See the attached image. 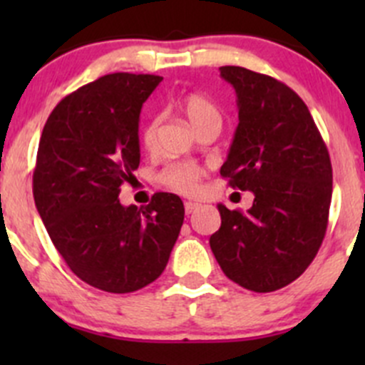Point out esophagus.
<instances>
[{"instance_id":"34e87169","label":"esophagus","mask_w":365,"mask_h":365,"mask_svg":"<svg viewBox=\"0 0 365 365\" xmlns=\"http://www.w3.org/2000/svg\"><path fill=\"white\" fill-rule=\"evenodd\" d=\"M197 208H200V203H194V201H187V203H185V213H187V215L194 213Z\"/></svg>"}]
</instances>
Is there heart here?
Here are the masks:
<instances>
[{"label": "heart", "instance_id": "1", "mask_svg": "<svg viewBox=\"0 0 365 365\" xmlns=\"http://www.w3.org/2000/svg\"><path fill=\"white\" fill-rule=\"evenodd\" d=\"M180 108H182L187 120L190 121V125L197 132L201 128L210 127V125H217V127L222 125V114H220L219 108L203 93L192 91V93L183 95L180 98ZM157 128H159V118L157 116L148 118L141 125L139 141H141L143 148L152 150L155 146ZM201 175H203L201 168L192 164V162H173V164L165 165L162 169L157 180H159L160 185H164L165 189L190 196V194H196L197 189H200Z\"/></svg>", "mask_w": 365, "mask_h": 365}]
</instances>
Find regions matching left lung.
Returning <instances> with one entry per match:
<instances>
[{
    "instance_id": "obj_1",
    "label": "left lung",
    "mask_w": 365,
    "mask_h": 365,
    "mask_svg": "<svg viewBox=\"0 0 365 365\" xmlns=\"http://www.w3.org/2000/svg\"><path fill=\"white\" fill-rule=\"evenodd\" d=\"M237 91L238 127L220 176L251 190L247 212L219 205L210 247L224 274L256 293L300 277L329 224L332 164L300 97L281 81L244 67H220Z\"/></svg>"
}]
</instances>
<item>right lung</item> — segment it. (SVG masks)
I'll return each mask as SVG.
<instances>
[{
  "label": "right lung",
  "mask_w": 365,
  "mask_h": 365,
  "mask_svg": "<svg viewBox=\"0 0 365 365\" xmlns=\"http://www.w3.org/2000/svg\"><path fill=\"white\" fill-rule=\"evenodd\" d=\"M160 76L116 72L72 91L43 125L33 197L54 247L81 281L130 293L155 281L183 224L182 200L120 203L139 165V114Z\"/></svg>",
  "instance_id": "right-lung-1"
}]
</instances>
